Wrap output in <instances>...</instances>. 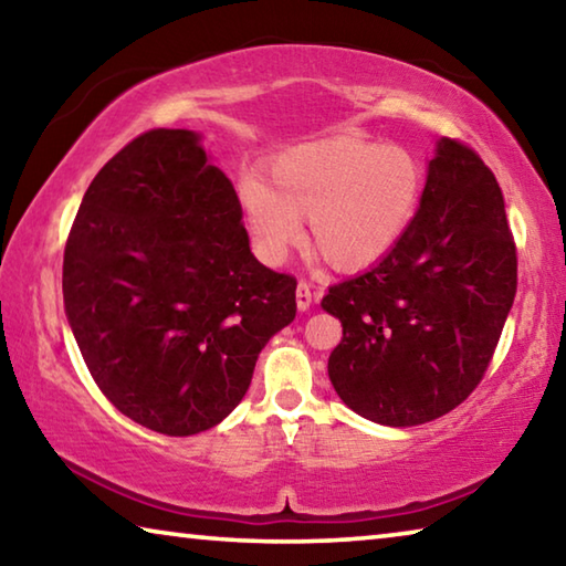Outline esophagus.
I'll return each mask as SVG.
<instances>
[{
    "label": "esophagus",
    "instance_id": "obj_1",
    "mask_svg": "<svg viewBox=\"0 0 566 566\" xmlns=\"http://www.w3.org/2000/svg\"><path fill=\"white\" fill-rule=\"evenodd\" d=\"M296 306H300L302 312H306L312 306V286L306 282L296 284Z\"/></svg>",
    "mask_w": 566,
    "mask_h": 566
}]
</instances>
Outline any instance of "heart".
I'll return each mask as SVG.
<instances>
[{
    "label": "heart",
    "instance_id": "obj_1",
    "mask_svg": "<svg viewBox=\"0 0 566 566\" xmlns=\"http://www.w3.org/2000/svg\"><path fill=\"white\" fill-rule=\"evenodd\" d=\"M421 191L424 171L409 151L332 137L282 151L266 181L249 177L239 185V202L266 264H282L302 244L300 219H310L322 260L359 272L385 260L407 234Z\"/></svg>",
    "mask_w": 566,
    "mask_h": 566
}]
</instances>
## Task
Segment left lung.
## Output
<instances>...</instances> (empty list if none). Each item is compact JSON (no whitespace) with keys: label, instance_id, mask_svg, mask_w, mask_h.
<instances>
[{"label":"left lung","instance_id":"8db88e82","mask_svg":"<svg viewBox=\"0 0 566 566\" xmlns=\"http://www.w3.org/2000/svg\"><path fill=\"white\" fill-rule=\"evenodd\" d=\"M514 294L502 189L474 149L442 139L407 234L322 300L342 322L327 367L334 389L377 424L447 415L482 381Z\"/></svg>","mask_w":566,"mask_h":566}]
</instances>
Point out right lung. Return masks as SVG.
<instances>
[{
	"label": "right lung",
	"mask_w": 566,
	"mask_h": 566,
	"mask_svg": "<svg viewBox=\"0 0 566 566\" xmlns=\"http://www.w3.org/2000/svg\"><path fill=\"white\" fill-rule=\"evenodd\" d=\"M62 292L102 395L169 437L219 424L296 314V280L256 262L232 181L189 129H149L99 169Z\"/></svg>",
	"instance_id": "add662e5"
}]
</instances>
